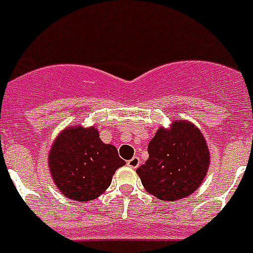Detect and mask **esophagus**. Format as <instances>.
Segmentation results:
<instances>
[{"label": "esophagus", "mask_w": 253, "mask_h": 253, "mask_svg": "<svg viewBox=\"0 0 253 253\" xmlns=\"http://www.w3.org/2000/svg\"><path fill=\"white\" fill-rule=\"evenodd\" d=\"M139 165H141V160H139L138 157H132L131 160L127 161V166H128V168H131V169H136Z\"/></svg>", "instance_id": "34e87169"}]
</instances>
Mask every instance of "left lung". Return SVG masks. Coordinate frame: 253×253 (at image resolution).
Here are the masks:
<instances>
[{"instance_id":"1","label":"left lung","mask_w":253,"mask_h":253,"mask_svg":"<svg viewBox=\"0 0 253 253\" xmlns=\"http://www.w3.org/2000/svg\"><path fill=\"white\" fill-rule=\"evenodd\" d=\"M149 160L136 173L150 194L177 201L196 192L209 166V151L203 134L178 119L170 130L160 128L147 146Z\"/></svg>"}]
</instances>
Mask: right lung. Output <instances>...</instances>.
I'll return each mask as SVG.
<instances>
[{
  "mask_svg": "<svg viewBox=\"0 0 253 253\" xmlns=\"http://www.w3.org/2000/svg\"><path fill=\"white\" fill-rule=\"evenodd\" d=\"M126 164L112 145L100 141L93 127L67 128L49 151V168L60 192L76 201H89L111 184L115 170Z\"/></svg>",
  "mask_w": 253,
  "mask_h": 253,
  "instance_id": "right-lung-1",
  "label": "right lung"
}]
</instances>
